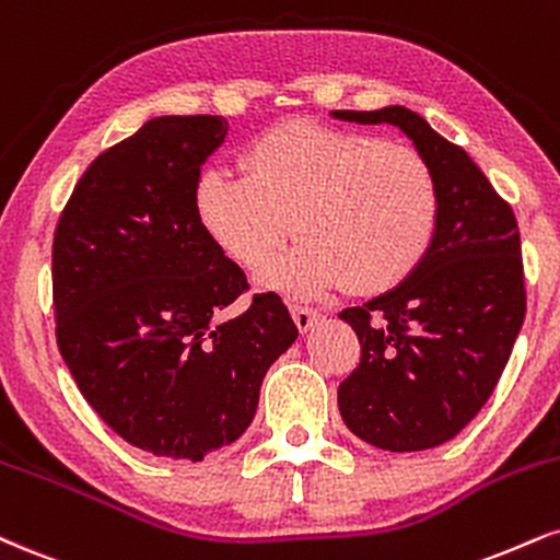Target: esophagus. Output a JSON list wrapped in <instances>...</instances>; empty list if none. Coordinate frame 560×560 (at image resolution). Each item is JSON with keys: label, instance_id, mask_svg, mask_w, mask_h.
<instances>
[{"label": "esophagus", "instance_id": "34e87169", "mask_svg": "<svg viewBox=\"0 0 560 560\" xmlns=\"http://www.w3.org/2000/svg\"><path fill=\"white\" fill-rule=\"evenodd\" d=\"M289 313H292V320H294V326L300 328V334H307L310 328H313L315 323H318V318H320L318 310L300 307V305H292V307H289Z\"/></svg>", "mask_w": 560, "mask_h": 560}]
</instances>
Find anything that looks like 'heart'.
<instances>
[{
    "instance_id": "1",
    "label": "heart",
    "mask_w": 560,
    "mask_h": 560,
    "mask_svg": "<svg viewBox=\"0 0 560 560\" xmlns=\"http://www.w3.org/2000/svg\"><path fill=\"white\" fill-rule=\"evenodd\" d=\"M242 173L208 166L192 211L206 237L268 287L313 298L349 287L378 294L417 271L438 226V179L412 145L373 132L287 119L242 148Z\"/></svg>"
}]
</instances>
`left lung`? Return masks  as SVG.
I'll list each match as a JSON object with an SVG mask.
<instances>
[{
	"instance_id": "1",
	"label": "left lung",
	"mask_w": 560,
	"mask_h": 560,
	"mask_svg": "<svg viewBox=\"0 0 560 560\" xmlns=\"http://www.w3.org/2000/svg\"><path fill=\"white\" fill-rule=\"evenodd\" d=\"M388 122L438 179V226L417 271L362 307L339 313L362 354L339 386L347 428L383 451H425L464 430L490 399L527 313L522 245L511 206L459 145L404 106L331 112Z\"/></svg>"
}]
</instances>
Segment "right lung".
<instances>
[{"mask_svg":"<svg viewBox=\"0 0 560 560\" xmlns=\"http://www.w3.org/2000/svg\"><path fill=\"white\" fill-rule=\"evenodd\" d=\"M226 119L153 117L88 166L54 232L57 345L114 433L203 462L245 433L268 368L298 339L279 294L247 289L192 211V185Z\"/></svg>","mask_w":560,"mask_h":560,"instance_id":"add662e5","label":"right lung"}]
</instances>
